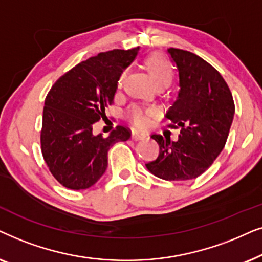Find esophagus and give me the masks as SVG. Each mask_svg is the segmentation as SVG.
<instances>
[{
	"instance_id": "obj_1",
	"label": "esophagus",
	"mask_w": 262,
	"mask_h": 262,
	"mask_svg": "<svg viewBox=\"0 0 262 262\" xmlns=\"http://www.w3.org/2000/svg\"><path fill=\"white\" fill-rule=\"evenodd\" d=\"M145 138L146 135L144 133H139V132H135V130L132 132V139H133V140H142V139Z\"/></svg>"
}]
</instances>
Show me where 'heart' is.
<instances>
[{
  "label": "heart",
  "instance_id": "obj_1",
  "mask_svg": "<svg viewBox=\"0 0 262 262\" xmlns=\"http://www.w3.org/2000/svg\"><path fill=\"white\" fill-rule=\"evenodd\" d=\"M145 67L149 74L155 80L157 85L167 83L170 85L172 80V69L170 67L169 62L159 54H153L148 56L145 60ZM128 75V69H122L117 78V87L121 89L124 85L125 79ZM153 114L152 109H146V107L139 105H132L127 111V118L134 127L137 128H146L149 124V117Z\"/></svg>",
  "mask_w": 262,
  "mask_h": 262
}]
</instances>
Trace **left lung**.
<instances>
[{"instance_id": "obj_1", "label": "left lung", "mask_w": 262, "mask_h": 262, "mask_svg": "<svg viewBox=\"0 0 262 262\" xmlns=\"http://www.w3.org/2000/svg\"><path fill=\"white\" fill-rule=\"evenodd\" d=\"M180 75L179 97L165 115L169 127L181 128L179 140L159 134V156L146 167L166 181L196 179L212 165L224 148L231 127L235 103L228 83L217 69L193 52L170 48Z\"/></svg>"}]
</instances>
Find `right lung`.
<instances>
[{"instance_id":"1","label":"right lung","mask_w":262,"mask_h":262,"mask_svg":"<svg viewBox=\"0 0 262 262\" xmlns=\"http://www.w3.org/2000/svg\"><path fill=\"white\" fill-rule=\"evenodd\" d=\"M139 48L100 52L58 78L44 102L40 130L41 155L51 175L73 190L93 186L107 166V151L130 138V129L117 125L109 137L93 135L92 125L114 103L117 78L137 57Z\"/></svg>"}]
</instances>
